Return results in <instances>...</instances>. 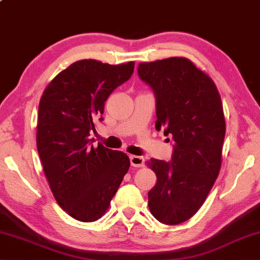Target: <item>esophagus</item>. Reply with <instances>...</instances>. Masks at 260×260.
<instances>
[{
  "instance_id": "esophagus-1",
  "label": "esophagus",
  "mask_w": 260,
  "mask_h": 260,
  "mask_svg": "<svg viewBox=\"0 0 260 260\" xmlns=\"http://www.w3.org/2000/svg\"><path fill=\"white\" fill-rule=\"evenodd\" d=\"M130 163L134 168H144L145 166V159L141 156L130 155Z\"/></svg>"
}]
</instances>
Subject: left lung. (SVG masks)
<instances>
[{
  "label": "left lung",
  "mask_w": 260,
  "mask_h": 260,
  "mask_svg": "<svg viewBox=\"0 0 260 260\" xmlns=\"http://www.w3.org/2000/svg\"><path fill=\"white\" fill-rule=\"evenodd\" d=\"M138 75L155 92L156 130L174 141L170 163L147 161L157 178L148 207L160 223L176 225L203 206L221 170L222 100L212 78L185 57L139 63Z\"/></svg>",
  "instance_id": "1"
}]
</instances>
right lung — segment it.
<instances>
[{"mask_svg": "<svg viewBox=\"0 0 260 260\" xmlns=\"http://www.w3.org/2000/svg\"><path fill=\"white\" fill-rule=\"evenodd\" d=\"M134 69V61H77L47 85L39 102L36 143L44 174L60 207L80 222L106 213L130 168L126 154L95 146L90 135L106 100Z\"/></svg>", "mask_w": 260, "mask_h": 260, "instance_id": "add662e5", "label": "right lung"}]
</instances>
